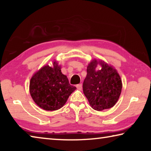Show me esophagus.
<instances>
[{
	"mask_svg": "<svg viewBox=\"0 0 151 151\" xmlns=\"http://www.w3.org/2000/svg\"><path fill=\"white\" fill-rule=\"evenodd\" d=\"M76 88H77L78 90H82V88H83V86H82V84H78V85H77L76 86Z\"/></svg>",
	"mask_w": 151,
	"mask_h": 151,
	"instance_id": "esophagus-1",
	"label": "esophagus"
}]
</instances>
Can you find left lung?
I'll use <instances>...</instances> for the list:
<instances>
[{"label":"left lung","mask_w":151,"mask_h":151,"mask_svg":"<svg viewBox=\"0 0 151 151\" xmlns=\"http://www.w3.org/2000/svg\"><path fill=\"white\" fill-rule=\"evenodd\" d=\"M98 64L101 70L96 71ZM87 75L83 82V93L92 108L103 111L113 106L122 90V81L116 69L103 60L94 59L87 66Z\"/></svg>","instance_id":"obj_1"}]
</instances>
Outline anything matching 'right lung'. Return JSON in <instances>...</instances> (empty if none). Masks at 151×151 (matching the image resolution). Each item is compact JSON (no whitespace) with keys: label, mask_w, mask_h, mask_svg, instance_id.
Segmentation results:
<instances>
[{"label":"right lung","mask_w":151,"mask_h":151,"mask_svg":"<svg viewBox=\"0 0 151 151\" xmlns=\"http://www.w3.org/2000/svg\"><path fill=\"white\" fill-rule=\"evenodd\" d=\"M57 61L53 67L44 66L30 81L29 91L38 106L46 111H56L63 107L76 87L70 85L66 76L61 73Z\"/></svg>","instance_id":"right-lung-1"}]
</instances>
